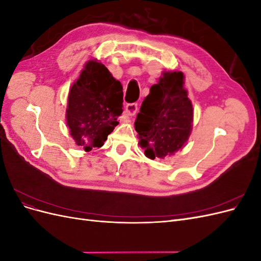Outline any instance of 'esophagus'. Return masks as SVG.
Wrapping results in <instances>:
<instances>
[{
    "label": "esophagus",
    "instance_id": "esophagus-1",
    "mask_svg": "<svg viewBox=\"0 0 261 261\" xmlns=\"http://www.w3.org/2000/svg\"><path fill=\"white\" fill-rule=\"evenodd\" d=\"M125 112L127 115H135L137 112V103H128L125 108Z\"/></svg>",
    "mask_w": 261,
    "mask_h": 261
}]
</instances>
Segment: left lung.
Listing matches in <instances>:
<instances>
[{
	"instance_id": "obj_1",
	"label": "left lung",
	"mask_w": 261,
	"mask_h": 261,
	"mask_svg": "<svg viewBox=\"0 0 261 261\" xmlns=\"http://www.w3.org/2000/svg\"><path fill=\"white\" fill-rule=\"evenodd\" d=\"M184 78L181 72H164L140 107L135 129L149 159L174 154L191 135L194 110Z\"/></svg>"
}]
</instances>
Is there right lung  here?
Returning a JSON list of instances; mask_svg holds the SVG:
<instances>
[{
	"label": "right lung",
	"instance_id": "obj_1",
	"mask_svg": "<svg viewBox=\"0 0 261 261\" xmlns=\"http://www.w3.org/2000/svg\"><path fill=\"white\" fill-rule=\"evenodd\" d=\"M123 87L97 60L85 64L68 93L66 123L85 151L102 147L123 112Z\"/></svg>",
	"mask_w": 261,
	"mask_h": 261
}]
</instances>
